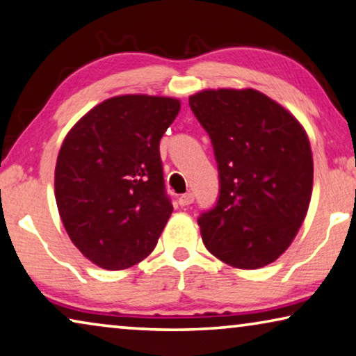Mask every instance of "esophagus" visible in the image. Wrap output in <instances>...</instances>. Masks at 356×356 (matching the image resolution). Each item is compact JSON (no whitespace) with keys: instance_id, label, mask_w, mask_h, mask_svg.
<instances>
[{"instance_id":"esophagus-1","label":"esophagus","mask_w":356,"mask_h":356,"mask_svg":"<svg viewBox=\"0 0 356 356\" xmlns=\"http://www.w3.org/2000/svg\"><path fill=\"white\" fill-rule=\"evenodd\" d=\"M193 200H195V196H193V193H185V195H180L179 196V204L180 206H190L193 203Z\"/></svg>"}]
</instances>
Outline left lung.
<instances>
[{"instance_id":"1","label":"left lung","mask_w":356,"mask_h":356,"mask_svg":"<svg viewBox=\"0 0 356 356\" xmlns=\"http://www.w3.org/2000/svg\"><path fill=\"white\" fill-rule=\"evenodd\" d=\"M188 104L219 171L217 203L198 217L206 249L236 268L272 264L310 204L314 160L304 127L254 89L201 91Z\"/></svg>"}]
</instances>
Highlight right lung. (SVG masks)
Listing matches in <instances>:
<instances>
[{
	"instance_id": "obj_1",
	"label": "right lung",
	"mask_w": 356,
	"mask_h": 356,
	"mask_svg": "<svg viewBox=\"0 0 356 356\" xmlns=\"http://www.w3.org/2000/svg\"><path fill=\"white\" fill-rule=\"evenodd\" d=\"M180 102L118 95L72 127L56 164V201L63 227L84 257L121 270L155 249L172 212L160 140Z\"/></svg>"
}]
</instances>
